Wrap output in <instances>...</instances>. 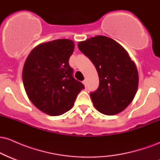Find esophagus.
I'll list each match as a JSON object with an SVG mask.
<instances>
[{
	"instance_id": "1",
	"label": "esophagus",
	"mask_w": 160,
	"mask_h": 160,
	"mask_svg": "<svg viewBox=\"0 0 160 160\" xmlns=\"http://www.w3.org/2000/svg\"><path fill=\"white\" fill-rule=\"evenodd\" d=\"M82 83L84 84V86H86V80H84L83 81H82Z\"/></svg>"
}]
</instances>
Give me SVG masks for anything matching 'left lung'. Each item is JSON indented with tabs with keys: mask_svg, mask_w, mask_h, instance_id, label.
Masks as SVG:
<instances>
[{
	"mask_svg": "<svg viewBox=\"0 0 160 160\" xmlns=\"http://www.w3.org/2000/svg\"><path fill=\"white\" fill-rule=\"evenodd\" d=\"M98 72L99 86L90 92L93 104L106 115L120 113L132 102L138 86V74L126 49L111 38L96 36L78 43Z\"/></svg>",
	"mask_w": 160,
	"mask_h": 160,
	"instance_id": "1",
	"label": "left lung"
}]
</instances>
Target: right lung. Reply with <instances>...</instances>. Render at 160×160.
<instances>
[{
    "label": "right lung",
    "mask_w": 160,
    "mask_h": 160,
    "mask_svg": "<svg viewBox=\"0 0 160 160\" xmlns=\"http://www.w3.org/2000/svg\"><path fill=\"white\" fill-rule=\"evenodd\" d=\"M74 49L72 40L58 39L37 46L27 57L24 87L31 102L45 113L59 116L68 111L85 88L69 65Z\"/></svg>",
    "instance_id": "1"
}]
</instances>
